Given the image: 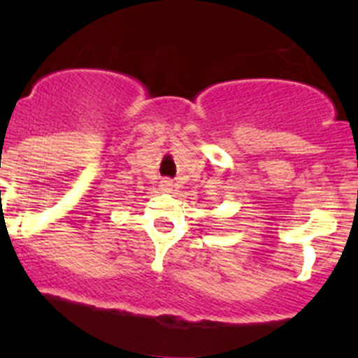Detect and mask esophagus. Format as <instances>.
<instances>
[{"instance_id":"34e87169","label":"esophagus","mask_w":358,"mask_h":358,"mask_svg":"<svg viewBox=\"0 0 358 358\" xmlns=\"http://www.w3.org/2000/svg\"><path fill=\"white\" fill-rule=\"evenodd\" d=\"M161 190H162V192H171V190H173V182H171V180H162V182H161Z\"/></svg>"}]
</instances>
